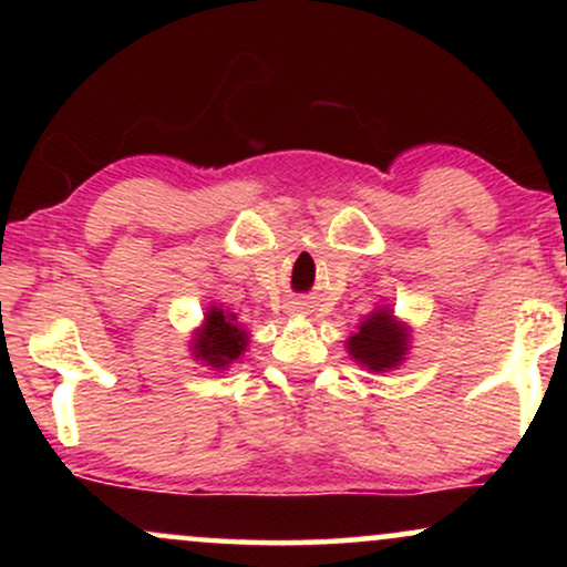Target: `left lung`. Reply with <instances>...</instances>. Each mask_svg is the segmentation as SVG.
I'll return each mask as SVG.
<instances>
[{
	"label": "left lung",
	"mask_w": 567,
	"mask_h": 567,
	"mask_svg": "<svg viewBox=\"0 0 567 567\" xmlns=\"http://www.w3.org/2000/svg\"><path fill=\"white\" fill-rule=\"evenodd\" d=\"M408 347V336L400 324H394L389 311H375L370 320L360 324V333L349 338V351L368 370H389L402 360Z\"/></svg>",
	"instance_id": "8db88e82"
}]
</instances>
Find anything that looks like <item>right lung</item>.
<instances>
[{
    "label": "right lung",
    "mask_w": 567,
    "mask_h": 567,
    "mask_svg": "<svg viewBox=\"0 0 567 567\" xmlns=\"http://www.w3.org/2000/svg\"><path fill=\"white\" fill-rule=\"evenodd\" d=\"M245 343L247 336L239 330V324H234V315L226 317L220 309H213L207 315L205 328L197 336V343H194V354L205 360L207 365L226 368L229 362L239 360Z\"/></svg>",
    "instance_id": "add662e5"
}]
</instances>
